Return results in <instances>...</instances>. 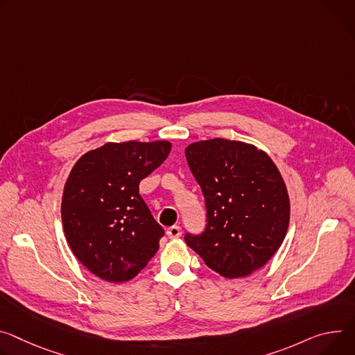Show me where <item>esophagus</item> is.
<instances>
[{
  "label": "esophagus",
  "instance_id": "1",
  "mask_svg": "<svg viewBox=\"0 0 355 355\" xmlns=\"http://www.w3.org/2000/svg\"><path fill=\"white\" fill-rule=\"evenodd\" d=\"M181 228L180 227H170L167 230V235L170 239H175V238H180L181 236Z\"/></svg>",
  "mask_w": 355,
  "mask_h": 355
}]
</instances>
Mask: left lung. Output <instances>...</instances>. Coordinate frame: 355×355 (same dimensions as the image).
<instances>
[{"mask_svg": "<svg viewBox=\"0 0 355 355\" xmlns=\"http://www.w3.org/2000/svg\"><path fill=\"white\" fill-rule=\"evenodd\" d=\"M189 170L207 205V230L187 245L223 277H246L265 266L286 236L290 200L284 180L263 150L212 139L187 146Z\"/></svg>", "mask_w": 355, "mask_h": 355, "instance_id": "1", "label": "left lung"}]
</instances>
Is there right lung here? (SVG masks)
I'll return each mask as SVG.
<instances>
[{"label": "right lung", "instance_id": "1", "mask_svg": "<svg viewBox=\"0 0 355 355\" xmlns=\"http://www.w3.org/2000/svg\"><path fill=\"white\" fill-rule=\"evenodd\" d=\"M171 143L109 141L85 153L63 187V232L76 259L110 283L136 277L159 248L164 230L139 194Z\"/></svg>", "mask_w": 355, "mask_h": 355}]
</instances>
